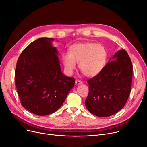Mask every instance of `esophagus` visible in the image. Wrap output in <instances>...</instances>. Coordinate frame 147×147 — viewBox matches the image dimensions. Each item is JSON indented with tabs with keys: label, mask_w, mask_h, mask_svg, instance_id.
<instances>
[{
	"label": "esophagus",
	"mask_w": 147,
	"mask_h": 147,
	"mask_svg": "<svg viewBox=\"0 0 147 147\" xmlns=\"http://www.w3.org/2000/svg\"><path fill=\"white\" fill-rule=\"evenodd\" d=\"M83 83V82L79 80H77L75 81V84H76L77 85H80V84H82Z\"/></svg>",
	"instance_id": "1"
}]
</instances>
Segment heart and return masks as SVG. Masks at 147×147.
I'll return each instance as SVG.
<instances>
[{
	"instance_id": "b5f03b06",
	"label": "heart",
	"mask_w": 147,
	"mask_h": 147,
	"mask_svg": "<svg viewBox=\"0 0 147 147\" xmlns=\"http://www.w3.org/2000/svg\"><path fill=\"white\" fill-rule=\"evenodd\" d=\"M107 60V51L100 43L79 42L69 48V53L62 56V62L65 72L72 74L76 68L77 63L84 74L94 77L101 72Z\"/></svg>"
}]
</instances>
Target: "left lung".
Masks as SVG:
<instances>
[{
    "label": "left lung",
    "instance_id": "obj_1",
    "mask_svg": "<svg viewBox=\"0 0 147 147\" xmlns=\"http://www.w3.org/2000/svg\"><path fill=\"white\" fill-rule=\"evenodd\" d=\"M132 70L126 51L115 53L101 72L87 81L89 93L84 103L89 112L106 117L123 108L131 90Z\"/></svg>",
    "mask_w": 147,
    "mask_h": 147
}]
</instances>
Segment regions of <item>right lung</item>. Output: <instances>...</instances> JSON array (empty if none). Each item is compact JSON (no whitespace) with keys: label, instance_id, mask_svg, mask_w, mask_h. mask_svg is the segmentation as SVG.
Instances as JSON below:
<instances>
[{"label":"right lung","instance_id":"add662e5","mask_svg":"<svg viewBox=\"0 0 147 147\" xmlns=\"http://www.w3.org/2000/svg\"><path fill=\"white\" fill-rule=\"evenodd\" d=\"M54 38L42 37L21 53L15 70V85L21 105L40 116L55 112L74 88L75 78L61 72Z\"/></svg>","mask_w":147,"mask_h":147}]
</instances>
